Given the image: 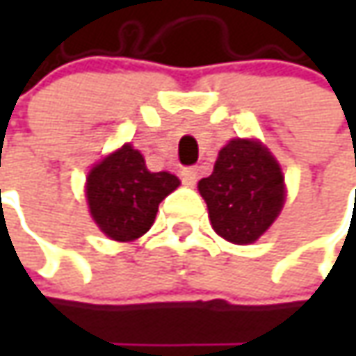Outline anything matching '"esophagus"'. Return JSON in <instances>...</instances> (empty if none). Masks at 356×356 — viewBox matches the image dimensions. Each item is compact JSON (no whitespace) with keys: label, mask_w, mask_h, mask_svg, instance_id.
<instances>
[{"label":"esophagus","mask_w":356,"mask_h":356,"mask_svg":"<svg viewBox=\"0 0 356 356\" xmlns=\"http://www.w3.org/2000/svg\"><path fill=\"white\" fill-rule=\"evenodd\" d=\"M180 176H182V182L186 186H194L198 182V170L196 168H184L180 172Z\"/></svg>","instance_id":"obj_1"}]
</instances>
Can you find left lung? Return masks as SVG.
Masks as SVG:
<instances>
[{"mask_svg":"<svg viewBox=\"0 0 356 356\" xmlns=\"http://www.w3.org/2000/svg\"><path fill=\"white\" fill-rule=\"evenodd\" d=\"M218 236L253 243L280 216L285 202L283 172L257 140L234 138L220 150L213 172L198 182Z\"/></svg>","mask_w":356,"mask_h":356,"instance_id":"left-lung-1","label":"left lung"}]
</instances>
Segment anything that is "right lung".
<instances>
[{"instance_id": "right-lung-1", "label": "right lung", "mask_w": 356, "mask_h": 356, "mask_svg": "<svg viewBox=\"0 0 356 356\" xmlns=\"http://www.w3.org/2000/svg\"><path fill=\"white\" fill-rule=\"evenodd\" d=\"M180 186L170 172H150L144 156L124 144L103 158L87 176V202L106 238L134 241L154 224L158 204Z\"/></svg>"}]
</instances>
